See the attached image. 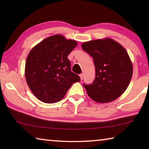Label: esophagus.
Segmentation results:
<instances>
[{
    "instance_id": "34e87169",
    "label": "esophagus",
    "mask_w": 149,
    "mask_h": 149,
    "mask_svg": "<svg viewBox=\"0 0 149 149\" xmlns=\"http://www.w3.org/2000/svg\"><path fill=\"white\" fill-rule=\"evenodd\" d=\"M79 77H80V78H81V80H83V79H84V74H81L79 75Z\"/></svg>"
}]
</instances>
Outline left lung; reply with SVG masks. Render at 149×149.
<instances>
[{
    "label": "left lung",
    "instance_id": "left-lung-1",
    "mask_svg": "<svg viewBox=\"0 0 149 149\" xmlns=\"http://www.w3.org/2000/svg\"><path fill=\"white\" fill-rule=\"evenodd\" d=\"M93 58L95 78L91 84H84L91 99L99 103L109 102L122 95L129 85L133 65L127 51L114 40H93L81 45Z\"/></svg>",
    "mask_w": 149,
    "mask_h": 149
}]
</instances>
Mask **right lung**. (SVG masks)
<instances>
[{
	"instance_id": "add662e5",
	"label": "right lung",
	"mask_w": 149,
	"mask_h": 149,
	"mask_svg": "<svg viewBox=\"0 0 149 149\" xmlns=\"http://www.w3.org/2000/svg\"><path fill=\"white\" fill-rule=\"evenodd\" d=\"M77 42L55 35L44 39L27 56L25 76L33 95L45 103L61 100L79 76L71 71L68 58Z\"/></svg>"
}]
</instances>
